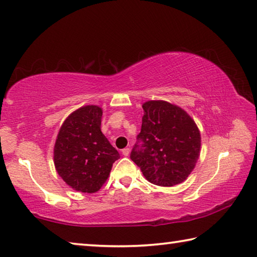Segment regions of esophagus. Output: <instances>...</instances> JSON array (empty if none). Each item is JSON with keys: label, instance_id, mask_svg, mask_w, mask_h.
Instances as JSON below:
<instances>
[{"label": "esophagus", "instance_id": "34e87169", "mask_svg": "<svg viewBox=\"0 0 257 257\" xmlns=\"http://www.w3.org/2000/svg\"><path fill=\"white\" fill-rule=\"evenodd\" d=\"M129 154H130V149H129V147H125V149L122 150V155L128 156Z\"/></svg>", "mask_w": 257, "mask_h": 257}]
</instances>
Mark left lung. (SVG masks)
Segmentation results:
<instances>
[{"label": "left lung", "mask_w": 257, "mask_h": 257, "mask_svg": "<svg viewBox=\"0 0 257 257\" xmlns=\"http://www.w3.org/2000/svg\"><path fill=\"white\" fill-rule=\"evenodd\" d=\"M143 108L142 129L130 159L152 184H181L199 158L201 134L196 123L181 107L165 101L145 102Z\"/></svg>", "instance_id": "obj_1"}]
</instances>
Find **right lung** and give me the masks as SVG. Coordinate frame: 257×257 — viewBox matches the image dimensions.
<instances>
[{"mask_svg": "<svg viewBox=\"0 0 257 257\" xmlns=\"http://www.w3.org/2000/svg\"><path fill=\"white\" fill-rule=\"evenodd\" d=\"M102 108L86 105L64 120L54 145V165L68 186L95 193L106 181L112 164L120 158L101 132Z\"/></svg>", "mask_w": 257, "mask_h": 257, "instance_id": "1", "label": "right lung"}]
</instances>
